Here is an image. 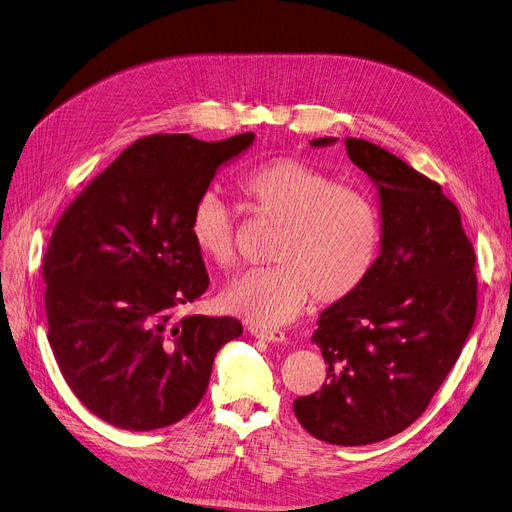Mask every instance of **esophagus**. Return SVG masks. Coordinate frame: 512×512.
<instances>
[{
    "mask_svg": "<svg viewBox=\"0 0 512 512\" xmlns=\"http://www.w3.org/2000/svg\"><path fill=\"white\" fill-rule=\"evenodd\" d=\"M251 334L255 338L267 340V342H286V334L282 330H263V328H251Z\"/></svg>",
    "mask_w": 512,
    "mask_h": 512,
    "instance_id": "1",
    "label": "esophagus"
}]
</instances>
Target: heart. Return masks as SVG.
Masks as SVG:
<instances>
[{
  "label": "heart",
  "instance_id": "obj_1",
  "mask_svg": "<svg viewBox=\"0 0 512 512\" xmlns=\"http://www.w3.org/2000/svg\"><path fill=\"white\" fill-rule=\"evenodd\" d=\"M238 191L255 218L282 226L270 267L234 276L222 305L253 326H284L307 299L336 303L369 276L382 240L380 211L369 197L294 157H276L238 178ZM203 257L220 267L236 261L234 215L228 203L205 191L188 220Z\"/></svg>",
  "mask_w": 512,
  "mask_h": 512
}]
</instances>
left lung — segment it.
Returning a JSON list of instances; mask_svg holds the SVG:
<instances>
[{
  "label": "left lung",
  "mask_w": 512,
  "mask_h": 512,
  "mask_svg": "<svg viewBox=\"0 0 512 512\" xmlns=\"http://www.w3.org/2000/svg\"><path fill=\"white\" fill-rule=\"evenodd\" d=\"M334 137L311 141L330 147ZM346 153L378 188L380 255L365 282L319 315L311 338L328 365L294 400L311 436L363 446L400 434L434 398L473 328L475 251L442 186L363 139Z\"/></svg>",
  "instance_id": "1"
}]
</instances>
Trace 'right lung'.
I'll use <instances>...</instances> for the list:
<instances>
[{
  "mask_svg": "<svg viewBox=\"0 0 512 512\" xmlns=\"http://www.w3.org/2000/svg\"><path fill=\"white\" fill-rule=\"evenodd\" d=\"M253 132L205 143L151 134L122 151L70 207L43 259L47 340L66 384L110 425L149 432L205 394L234 317L188 315L209 286L188 232L197 199Z\"/></svg>",
  "mask_w": 512,
  "mask_h": 512,
  "instance_id": "obj_1",
  "label": "right lung"
}]
</instances>
